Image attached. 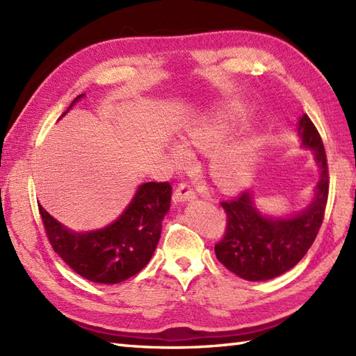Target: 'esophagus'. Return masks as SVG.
I'll use <instances>...</instances> for the list:
<instances>
[{
	"instance_id": "1",
	"label": "esophagus",
	"mask_w": 356,
	"mask_h": 356,
	"mask_svg": "<svg viewBox=\"0 0 356 356\" xmlns=\"http://www.w3.org/2000/svg\"><path fill=\"white\" fill-rule=\"evenodd\" d=\"M194 199H195V193L186 182L179 184L177 188H176V191H174V194H172V202L174 203H182V202L194 200Z\"/></svg>"
}]
</instances>
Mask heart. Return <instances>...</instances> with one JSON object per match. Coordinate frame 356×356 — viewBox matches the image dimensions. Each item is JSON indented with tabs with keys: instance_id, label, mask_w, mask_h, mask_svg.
<instances>
[{
	"instance_id": "heart-1",
	"label": "heart",
	"mask_w": 356,
	"mask_h": 356,
	"mask_svg": "<svg viewBox=\"0 0 356 356\" xmlns=\"http://www.w3.org/2000/svg\"><path fill=\"white\" fill-rule=\"evenodd\" d=\"M240 120L241 113L238 108L222 105L186 127L185 143L203 153H211L222 145ZM257 149L259 142L254 136H243L226 143L211 159V177L225 191L243 186L254 172ZM172 157L176 162L185 163L190 161V153L184 145L176 143L172 147Z\"/></svg>"
}]
</instances>
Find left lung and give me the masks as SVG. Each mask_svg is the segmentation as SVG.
<instances>
[{
  "label": "left lung",
  "instance_id": "1",
  "mask_svg": "<svg viewBox=\"0 0 356 356\" xmlns=\"http://www.w3.org/2000/svg\"><path fill=\"white\" fill-rule=\"evenodd\" d=\"M301 145L315 151L320 180L315 199L303 213L286 218L261 216L251 193L222 202L226 213L223 238L214 246L218 261L240 278L261 282L284 274L297 264L318 234L329 195V170L321 136L307 115L298 120Z\"/></svg>",
  "mask_w": 356,
  "mask_h": 356
}]
</instances>
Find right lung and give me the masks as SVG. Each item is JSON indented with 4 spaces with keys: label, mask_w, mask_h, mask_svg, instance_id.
I'll list each match as a JSON object with an SVG mask.
<instances>
[{
    "label": "right lung",
    "mask_w": 356,
    "mask_h": 356,
    "mask_svg": "<svg viewBox=\"0 0 356 356\" xmlns=\"http://www.w3.org/2000/svg\"><path fill=\"white\" fill-rule=\"evenodd\" d=\"M170 205V182L142 184L118 220L90 232L67 229L41 205L38 208L53 251L90 282L116 284L147 266L161 238L162 220Z\"/></svg>",
    "instance_id": "add662e5"
}]
</instances>
